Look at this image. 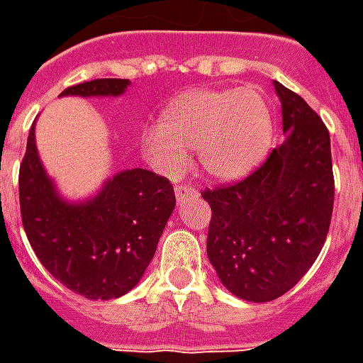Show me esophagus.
<instances>
[{
  "mask_svg": "<svg viewBox=\"0 0 363 363\" xmlns=\"http://www.w3.org/2000/svg\"><path fill=\"white\" fill-rule=\"evenodd\" d=\"M174 196H177L179 202H182V200H186V198L198 196V190L194 189V186H190V184H181V186L174 189Z\"/></svg>",
  "mask_w": 363,
  "mask_h": 363,
  "instance_id": "1",
  "label": "esophagus"
}]
</instances>
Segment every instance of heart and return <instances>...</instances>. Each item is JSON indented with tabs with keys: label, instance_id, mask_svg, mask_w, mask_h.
I'll list each match as a JSON object with an SVG mask.
<instances>
[{
	"label": "heart",
	"instance_id": "heart-1",
	"mask_svg": "<svg viewBox=\"0 0 363 363\" xmlns=\"http://www.w3.org/2000/svg\"><path fill=\"white\" fill-rule=\"evenodd\" d=\"M272 142V112L259 89H194L167 106L159 126L143 132L142 150L157 171L177 177L196 147L206 173L235 181L267 159Z\"/></svg>",
	"mask_w": 363,
	"mask_h": 363
}]
</instances>
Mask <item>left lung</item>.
Instances as JSON below:
<instances>
[{
	"label": "left lung",
	"mask_w": 363,
	"mask_h": 363,
	"mask_svg": "<svg viewBox=\"0 0 363 363\" xmlns=\"http://www.w3.org/2000/svg\"><path fill=\"white\" fill-rule=\"evenodd\" d=\"M286 140L245 181L202 198L212 208L208 259L245 301L284 296L313 267L327 239L335 177L330 135L319 114L274 82Z\"/></svg>",
	"instance_id": "obj_1"
}]
</instances>
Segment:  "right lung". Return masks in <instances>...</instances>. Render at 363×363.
I'll use <instances>...</instances> for the list:
<instances>
[{"mask_svg":"<svg viewBox=\"0 0 363 363\" xmlns=\"http://www.w3.org/2000/svg\"><path fill=\"white\" fill-rule=\"evenodd\" d=\"M128 85L130 79H93L60 96H120ZM19 202L23 228L43 267L79 296L114 299L142 280L177 200L165 177L126 169L106 179L95 196L69 202L38 157L33 124Z\"/></svg>","mask_w":363,"mask_h":363,"instance_id":"add662e5","label":"right lung"}]
</instances>
